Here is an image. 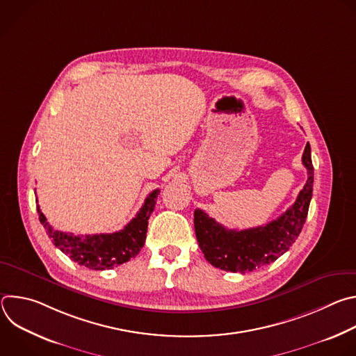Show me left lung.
<instances>
[{"mask_svg": "<svg viewBox=\"0 0 356 356\" xmlns=\"http://www.w3.org/2000/svg\"><path fill=\"white\" fill-rule=\"evenodd\" d=\"M301 159L309 175L306 184L294 204L266 225L241 231L227 229L202 210L194 211L198 246L213 266L227 272L248 273L275 262L289 250L306 222L313 195L314 168L310 143L306 145Z\"/></svg>", "mask_w": 356, "mask_h": 356, "instance_id": "obj_1", "label": "left lung"}]
</instances>
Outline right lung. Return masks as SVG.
Listing matches in <instances>:
<instances>
[{
    "label": "right lung",
    "mask_w": 356,
    "mask_h": 356,
    "mask_svg": "<svg viewBox=\"0 0 356 356\" xmlns=\"http://www.w3.org/2000/svg\"><path fill=\"white\" fill-rule=\"evenodd\" d=\"M158 194L159 190L152 191L146 197L143 206L136 213L135 218H132L124 227V229L113 234H95L84 236L63 232L47 222L39 206H36V210L39 214V221L46 229L49 238L65 255L84 268L104 270L128 262L140 252L146 239L147 220L155 210Z\"/></svg>",
    "instance_id": "right-lung-1"
}]
</instances>
